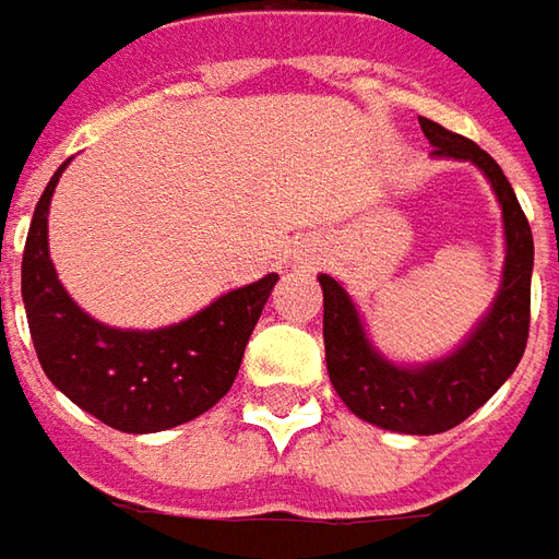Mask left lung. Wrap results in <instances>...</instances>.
I'll return each instance as SVG.
<instances>
[{
    "mask_svg": "<svg viewBox=\"0 0 559 559\" xmlns=\"http://www.w3.org/2000/svg\"><path fill=\"white\" fill-rule=\"evenodd\" d=\"M418 122L433 156L471 163L492 183L504 227V267L489 310L445 357L396 362L372 344L366 320L347 288L329 273H320L317 280L323 286L325 369L341 403L376 428L430 437L462 425L514 376L530 338L535 249L530 221L496 159L474 141L445 131L425 116Z\"/></svg>",
    "mask_w": 559,
    "mask_h": 559,
    "instance_id": "8db88e82",
    "label": "left lung"
}]
</instances>
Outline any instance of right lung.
<instances>
[{"label": "right lung", "mask_w": 559, "mask_h": 559, "mask_svg": "<svg viewBox=\"0 0 559 559\" xmlns=\"http://www.w3.org/2000/svg\"><path fill=\"white\" fill-rule=\"evenodd\" d=\"M63 163L36 202L21 264L29 338L43 372L79 409L122 433L178 428L230 391L276 273L224 292L200 313L163 329H116L70 298L48 254V209Z\"/></svg>", "instance_id": "right-lung-1"}]
</instances>
